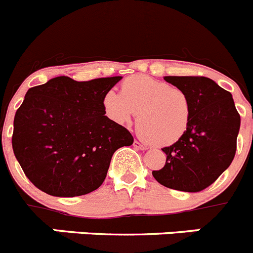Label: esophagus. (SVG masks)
Segmentation results:
<instances>
[{
    "label": "esophagus",
    "mask_w": 253,
    "mask_h": 253,
    "mask_svg": "<svg viewBox=\"0 0 253 253\" xmlns=\"http://www.w3.org/2000/svg\"><path fill=\"white\" fill-rule=\"evenodd\" d=\"M133 147H134V148H137V150H142V151L147 150V147H146L145 145H142V143L138 142V141H136V140L133 141Z\"/></svg>",
    "instance_id": "obj_1"
}]
</instances>
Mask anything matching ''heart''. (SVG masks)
I'll return each instance as SVG.
<instances>
[{
  "mask_svg": "<svg viewBox=\"0 0 253 253\" xmlns=\"http://www.w3.org/2000/svg\"><path fill=\"white\" fill-rule=\"evenodd\" d=\"M106 115L115 124L128 125L137 113L138 133L156 146L174 143L187 131L191 100L178 87L137 75L121 84V94L108 91L103 97Z\"/></svg>",
  "mask_w": 253,
  "mask_h": 253,
  "instance_id": "heart-1",
  "label": "heart"
}]
</instances>
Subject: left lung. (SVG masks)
I'll return each instance as SVG.
<instances>
[{
  "label": "left lung",
  "instance_id": "obj_1",
  "mask_svg": "<svg viewBox=\"0 0 253 253\" xmlns=\"http://www.w3.org/2000/svg\"><path fill=\"white\" fill-rule=\"evenodd\" d=\"M191 100V120L180 140L162 151L166 164L153 177L165 187L200 192L218 178L232 162L241 117L232 94L202 76H166Z\"/></svg>",
  "mask_w": 253,
  "mask_h": 253
}]
</instances>
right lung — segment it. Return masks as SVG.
Returning a JSON list of instances; mask_svg holds the SVG:
<instances>
[{"mask_svg":"<svg viewBox=\"0 0 253 253\" xmlns=\"http://www.w3.org/2000/svg\"><path fill=\"white\" fill-rule=\"evenodd\" d=\"M121 79L60 76L28 89L13 120L12 148L39 190L56 197L97 190L115 151L133 143L128 129L103 108L105 94Z\"/></svg>","mask_w":253,"mask_h":253,"instance_id":"right-lung-1","label":"right lung"}]
</instances>
